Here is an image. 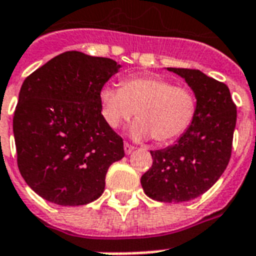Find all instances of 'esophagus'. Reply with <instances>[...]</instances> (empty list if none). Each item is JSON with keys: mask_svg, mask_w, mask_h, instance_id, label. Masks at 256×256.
I'll list each match as a JSON object with an SVG mask.
<instances>
[{"mask_svg": "<svg viewBox=\"0 0 256 256\" xmlns=\"http://www.w3.org/2000/svg\"><path fill=\"white\" fill-rule=\"evenodd\" d=\"M124 152H126L128 156V154H132V150H134V146H132V144H128V142H124Z\"/></svg>", "mask_w": 256, "mask_h": 256, "instance_id": "esophagus-1", "label": "esophagus"}]
</instances>
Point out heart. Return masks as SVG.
Instances as JSON below:
<instances>
[{
	"label": "heart",
	"instance_id": "b5f03b06",
	"mask_svg": "<svg viewBox=\"0 0 256 256\" xmlns=\"http://www.w3.org/2000/svg\"><path fill=\"white\" fill-rule=\"evenodd\" d=\"M100 100L102 116L110 128H118L136 112L138 120L132 124L130 136L154 138L160 144L184 136L198 112V100L190 88L158 76H134L120 88L104 86Z\"/></svg>",
	"mask_w": 256,
	"mask_h": 256
}]
</instances>
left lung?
<instances>
[{
    "instance_id": "8db88e82",
    "label": "left lung",
    "mask_w": 256,
    "mask_h": 256,
    "mask_svg": "<svg viewBox=\"0 0 256 256\" xmlns=\"http://www.w3.org/2000/svg\"><path fill=\"white\" fill-rule=\"evenodd\" d=\"M178 74L198 100V112L188 132L172 146L150 152L152 166L140 178L148 198L187 202L198 198L226 170L236 124V106L230 90L200 70L168 68Z\"/></svg>"
}]
</instances>
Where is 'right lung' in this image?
Segmentation results:
<instances>
[{
  "instance_id": "1",
  "label": "right lung",
  "mask_w": 256,
  "mask_h": 256,
  "mask_svg": "<svg viewBox=\"0 0 256 256\" xmlns=\"http://www.w3.org/2000/svg\"><path fill=\"white\" fill-rule=\"evenodd\" d=\"M120 68L110 58L65 52L22 84L13 118L18 168L46 200H96L110 164L124 156V140L104 122L100 100Z\"/></svg>"
}]
</instances>
